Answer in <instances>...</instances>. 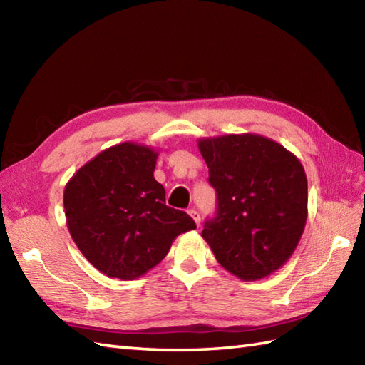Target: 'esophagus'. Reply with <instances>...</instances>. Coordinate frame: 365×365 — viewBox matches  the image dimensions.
<instances>
[{"mask_svg": "<svg viewBox=\"0 0 365 365\" xmlns=\"http://www.w3.org/2000/svg\"><path fill=\"white\" fill-rule=\"evenodd\" d=\"M188 213H190L191 218L195 220V222L197 224V226H200V215H199V212H197V210H195V208H190Z\"/></svg>", "mask_w": 365, "mask_h": 365, "instance_id": "obj_1", "label": "esophagus"}]
</instances>
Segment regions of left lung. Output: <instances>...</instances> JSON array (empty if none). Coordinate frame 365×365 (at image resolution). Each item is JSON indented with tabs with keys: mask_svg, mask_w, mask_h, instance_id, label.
<instances>
[{
	"mask_svg": "<svg viewBox=\"0 0 365 365\" xmlns=\"http://www.w3.org/2000/svg\"><path fill=\"white\" fill-rule=\"evenodd\" d=\"M216 191L202 237L220 265L245 281L281 268L307 220V178L299 160L273 139L226 135L199 139Z\"/></svg>",
	"mask_w": 365,
	"mask_h": 365,
	"instance_id": "left-lung-1",
	"label": "left lung"
}]
</instances>
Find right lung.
Masks as SVG:
<instances>
[{"label":"right lung","instance_id":"right-lung-1","mask_svg":"<svg viewBox=\"0 0 365 365\" xmlns=\"http://www.w3.org/2000/svg\"><path fill=\"white\" fill-rule=\"evenodd\" d=\"M157 157L150 147L122 143L100 152L66 185L68 232L108 277L145 274L177 235L196 229L190 215L165 204L166 191L153 177Z\"/></svg>","mask_w":365,"mask_h":365}]
</instances>
